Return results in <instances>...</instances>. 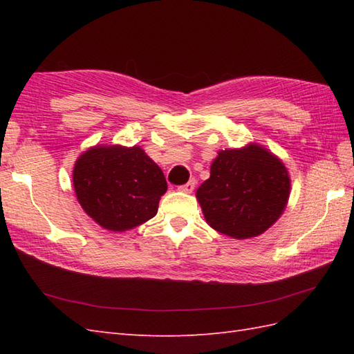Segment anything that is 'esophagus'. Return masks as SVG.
Masks as SVG:
<instances>
[{"mask_svg":"<svg viewBox=\"0 0 354 354\" xmlns=\"http://www.w3.org/2000/svg\"><path fill=\"white\" fill-rule=\"evenodd\" d=\"M194 185H196V183H194V179H192V181H189L187 184L178 187V190L183 193H192L194 190Z\"/></svg>","mask_w":354,"mask_h":354,"instance_id":"obj_1","label":"esophagus"}]
</instances>
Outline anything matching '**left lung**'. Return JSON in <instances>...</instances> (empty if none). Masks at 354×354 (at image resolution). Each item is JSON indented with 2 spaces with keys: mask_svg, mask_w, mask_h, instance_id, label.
Returning a JSON list of instances; mask_svg holds the SVG:
<instances>
[{
  "mask_svg": "<svg viewBox=\"0 0 354 354\" xmlns=\"http://www.w3.org/2000/svg\"><path fill=\"white\" fill-rule=\"evenodd\" d=\"M289 194L284 162L265 146L250 142L217 152L196 199L209 227L245 240L263 234L280 219Z\"/></svg>",
  "mask_w": 354,
  "mask_h": 354,
  "instance_id": "obj_1",
  "label": "left lung"
}]
</instances>
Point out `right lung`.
<instances>
[{"instance_id":"obj_1","label":"right lung","mask_w":354,"mask_h":354,"mask_svg":"<svg viewBox=\"0 0 354 354\" xmlns=\"http://www.w3.org/2000/svg\"><path fill=\"white\" fill-rule=\"evenodd\" d=\"M73 185L84 212L103 230L137 228L158 213L167 192L162 170L140 146L95 145L74 162Z\"/></svg>"}]
</instances>
